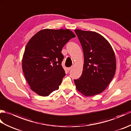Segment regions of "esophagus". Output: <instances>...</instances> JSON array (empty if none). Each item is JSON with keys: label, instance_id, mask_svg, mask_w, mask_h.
<instances>
[{"label": "esophagus", "instance_id": "1", "mask_svg": "<svg viewBox=\"0 0 131 131\" xmlns=\"http://www.w3.org/2000/svg\"><path fill=\"white\" fill-rule=\"evenodd\" d=\"M72 69V67H70V68H68V71H70V70H71Z\"/></svg>", "mask_w": 131, "mask_h": 131}]
</instances>
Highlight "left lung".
I'll use <instances>...</instances> for the list:
<instances>
[{"label":"left lung","mask_w":131,"mask_h":131,"mask_svg":"<svg viewBox=\"0 0 131 131\" xmlns=\"http://www.w3.org/2000/svg\"><path fill=\"white\" fill-rule=\"evenodd\" d=\"M84 53L82 75L75 79L77 90L85 96L102 92L115 75L116 59L108 41L94 31L75 30Z\"/></svg>","instance_id":"left-lung-1"}]
</instances>
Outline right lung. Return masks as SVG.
Returning <instances> with one entry per match:
<instances>
[{
	"instance_id": "right-lung-1",
	"label": "right lung",
	"mask_w": 131,
	"mask_h": 131,
	"mask_svg": "<svg viewBox=\"0 0 131 131\" xmlns=\"http://www.w3.org/2000/svg\"><path fill=\"white\" fill-rule=\"evenodd\" d=\"M74 37L75 35L69 29H44L27 43L22 66L30 88L39 96H48L59 88L65 76L61 51Z\"/></svg>"
}]
</instances>
